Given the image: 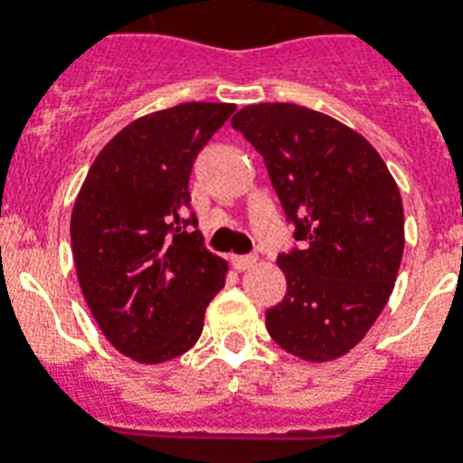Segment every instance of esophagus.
Instances as JSON below:
<instances>
[{
	"mask_svg": "<svg viewBox=\"0 0 463 463\" xmlns=\"http://www.w3.org/2000/svg\"><path fill=\"white\" fill-rule=\"evenodd\" d=\"M231 264H232V269L245 271V269H250L257 264V257H252V254H235V257H231Z\"/></svg>",
	"mask_w": 463,
	"mask_h": 463,
	"instance_id": "1",
	"label": "esophagus"
}]
</instances>
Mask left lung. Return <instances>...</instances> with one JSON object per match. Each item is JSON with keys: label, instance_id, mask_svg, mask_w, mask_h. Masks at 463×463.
Masks as SVG:
<instances>
[{"label": "left lung", "instance_id": "8db88e82", "mask_svg": "<svg viewBox=\"0 0 463 463\" xmlns=\"http://www.w3.org/2000/svg\"><path fill=\"white\" fill-rule=\"evenodd\" d=\"M231 125L264 158L300 242L276 260L288 288L267 309L269 334L298 358H341L394 290L403 254L394 177L370 141L303 105H247Z\"/></svg>", "mask_w": 463, "mask_h": 463}]
</instances>
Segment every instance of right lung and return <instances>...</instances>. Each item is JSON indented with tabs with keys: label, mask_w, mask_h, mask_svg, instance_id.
<instances>
[{
	"label": "right lung",
	"mask_w": 463,
	"mask_h": 463,
	"mask_svg": "<svg viewBox=\"0 0 463 463\" xmlns=\"http://www.w3.org/2000/svg\"><path fill=\"white\" fill-rule=\"evenodd\" d=\"M232 112V103H182L134 119L98 154L76 196L79 286L105 338L137 363L189 351L223 288L228 264L194 231L189 175Z\"/></svg>",
	"instance_id": "right-lung-1"
}]
</instances>
